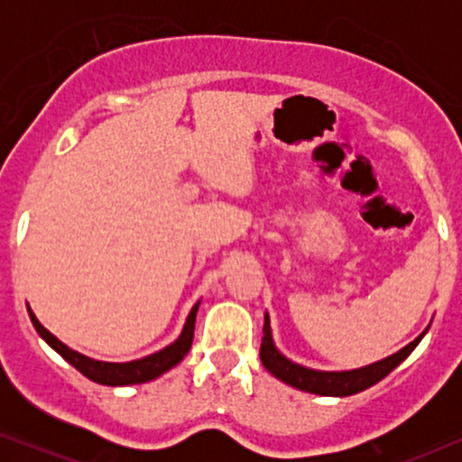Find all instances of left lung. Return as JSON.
<instances>
[{"instance_id":"1","label":"left lung","mask_w":462,"mask_h":462,"mask_svg":"<svg viewBox=\"0 0 462 462\" xmlns=\"http://www.w3.org/2000/svg\"><path fill=\"white\" fill-rule=\"evenodd\" d=\"M425 332H422L416 340H412L408 346H403L402 351H397L395 356L383 359V362H376L372 365H365V368L349 370V372H319V370L302 368V365L290 362V359L283 357L282 353L275 349L273 338H271L269 315H264L261 362L275 378L292 384L296 389L309 391V393H318V395L345 397V395L359 393V391L368 389L378 381H383L389 372H393L397 365H400L403 359L416 349V345L420 343L422 337H425Z\"/></svg>"}]
</instances>
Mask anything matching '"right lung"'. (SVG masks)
Wrapping results in <instances>:
<instances>
[{"label":"right lung","mask_w":462,"mask_h":462,"mask_svg":"<svg viewBox=\"0 0 462 462\" xmlns=\"http://www.w3.org/2000/svg\"><path fill=\"white\" fill-rule=\"evenodd\" d=\"M199 302L191 309L189 313L187 324L182 328V334L179 340H174L172 345L166 346V349L153 353V356L136 359V362H128V364H109V362H98V359H90L81 353L69 349L67 345H62L54 334H50L46 328H43L33 311L29 309V318L33 321L35 330L40 332V337L46 340V343L52 346L56 353H60L62 357L67 359L73 368H78L81 374L90 378V381L98 383V384H109V387H124V384H138V383H147L153 381L163 372L174 368L176 364L180 362L182 357L187 356L189 349H191L193 343V330H195V315H198Z\"/></svg>","instance_id":"add662e5"}]
</instances>
